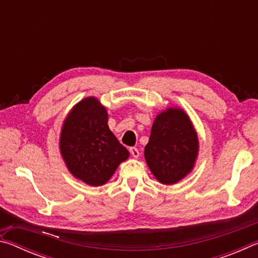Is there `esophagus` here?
Masks as SVG:
<instances>
[{"instance_id":"obj_1","label":"esophagus","mask_w":258,"mask_h":258,"mask_svg":"<svg viewBox=\"0 0 258 258\" xmlns=\"http://www.w3.org/2000/svg\"><path fill=\"white\" fill-rule=\"evenodd\" d=\"M130 152H131V155L134 157V158H138L139 155H140L139 149H138V148H135V147H131L130 148Z\"/></svg>"}]
</instances>
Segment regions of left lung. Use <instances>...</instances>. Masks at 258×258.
<instances>
[{"label": "left lung", "instance_id": "1", "mask_svg": "<svg viewBox=\"0 0 258 258\" xmlns=\"http://www.w3.org/2000/svg\"><path fill=\"white\" fill-rule=\"evenodd\" d=\"M199 154L197 131L187 113L168 107L156 116L145 158L152 175L161 184L171 185L192 172Z\"/></svg>", "mask_w": 258, "mask_h": 258}]
</instances>
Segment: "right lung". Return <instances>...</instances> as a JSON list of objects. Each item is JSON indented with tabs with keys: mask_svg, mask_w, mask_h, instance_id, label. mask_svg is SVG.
<instances>
[{
	"mask_svg": "<svg viewBox=\"0 0 258 258\" xmlns=\"http://www.w3.org/2000/svg\"><path fill=\"white\" fill-rule=\"evenodd\" d=\"M59 149L72 175L91 186L106 184L130 157L109 128L106 107L95 97L81 100L68 112Z\"/></svg>",
	"mask_w": 258,
	"mask_h": 258,
	"instance_id": "obj_1",
	"label": "right lung"
}]
</instances>
